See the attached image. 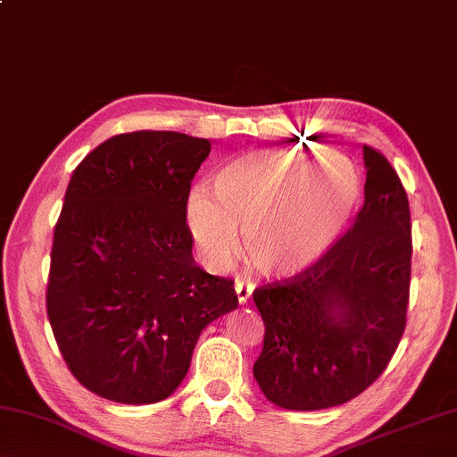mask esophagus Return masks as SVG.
<instances>
[{
	"instance_id": "obj_1",
	"label": "esophagus",
	"mask_w": 457,
	"mask_h": 457,
	"mask_svg": "<svg viewBox=\"0 0 457 457\" xmlns=\"http://www.w3.org/2000/svg\"><path fill=\"white\" fill-rule=\"evenodd\" d=\"M234 288H236V295H237V303H240V305H245V303L250 301L252 291H254V285H250V282H244V280L237 278Z\"/></svg>"
}]
</instances>
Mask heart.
<instances>
[{
	"mask_svg": "<svg viewBox=\"0 0 457 457\" xmlns=\"http://www.w3.org/2000/svg\"><path fill=\"white\" fill-rule=\"evenodd\" d=\"M311 158L288 148L245 152L215 172L213 197L187 195V231L207 266L234 262L237 229L250 262L268 277H295L328 254L350 221L360 179L342 154Z\"/></svg>",
	"mask_w": 457,
	"mask_h": 457,
	"instance_id": "b5f03b06",
	"label": "heart"
}]
</instances>
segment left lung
<instances>
[{
  "mask_svg": "<svg viewBox=\"0 0 457 457\" xmlns=\"http://www.w3.org/2000/svg\"><path fill=\"white\" fill-rule=\"evenodd\" d=\"M364 205L320 262L260 287L264 347L254 378L268 401L320 411L352 401L385 372L407 325L411 212L396 170L364 146Z\"/></svg>",
  "mask_w": 457,
  "mask_h": 457,
  "instance_id": "left-lung-1",
  "label": "left lung"
}]
</instances>
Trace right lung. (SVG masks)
Wrapping results in <instances>:
<instances>
[{
	"label": "right lung",
	"instance_id": "obj_1",
	"mask_svg": "<svg viewBox=\"0 0 457 457\" xmlns=\"http://www.w3.org/2000/svg\"><path fill=\"white\" fill-rule=\"evenodd\" d=\"M205 137L129 132L72 172L54 228L46 311L72 376L107 401L152 404L191 366L201 331L237 307L193 258L185 199Z\"/></svg>",
	"mask_w": 457,
	"mask_h": 457
}]
</instances>
